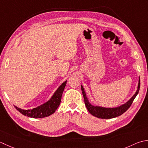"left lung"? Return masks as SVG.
Returning <instances> with one entry per match:
<instances>
[{
  "label": "left lung",
  "instance_id": "left-lung-1",
  "mask_svg": "<svg viewBox=\"0 0 148 148\" xmlns=\"http://www.w3.org/2000/svg\"><path fill=\"white\" fill-rule=\"evenodd\" d=\"M140 82L139 77L137 90V91L135 92L134 95H133L127 102L123 104V105L117 107H113V108H107V107H103L99 105H92V104L90 103L87 95L86 94V92L82 85H81V88H82V91L83 95L84 101H85V106L86 107V108H87L88 111L92 115L101 119H112L122 115L123 113L125 112L127 110L130 108L135 97L137 96V95L138 93V91H139L140 89Z\"/></svg>",
  "mask_w": 148,
  "mask_h": 148
}]
</instances>
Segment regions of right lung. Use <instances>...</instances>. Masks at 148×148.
Listing matches in <instances>:
<instances>
[{"instance_id":"1","label":"right lung","mask_w":148,"mask_h":148,"mask_svg":"<svg viewBox=\"0 0 148 148\" xmlns=\"http://www.w3.org/2000/svg\"><path fill=\"white\" fill-rule=\"evenodd\" d=\"M66 82H67V80H66L65 82L62 83V85L57 88L53 95L47 101H46L45 103H43L41 105L38 106L36 108L24 110L18 108L16 106H14V107L19 112L24 115H25V116L36 119L48 117L49 115L54 114L57 108H58L61 103V99H62L63 92L64 90V88L66 86Z\"/></svg>"}]
</instances>
